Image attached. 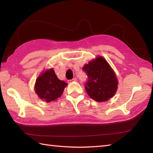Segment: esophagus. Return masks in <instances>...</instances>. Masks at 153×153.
Returning a JSON list of instances; mask_svg holds the SVG:
<instances>
[{
	"mask_svg": "<svg viewBox=\"0 0 153 153\" xmlns=\"http://www.w3.org/2000/svg\"><path fill=\"white\" fill-rule=\"evenodd\" d=\"M75 81H76V78H74V79H73L72 80H68V82H69V83H72V82H75Z\"/></svg>",
	"mask_w": 153,
	"mask_h": 153,
	"instance_id": "esophagus-1",
	"label": "esophagus"
}]
</instances>
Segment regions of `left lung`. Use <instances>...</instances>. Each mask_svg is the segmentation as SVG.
Here are the masks:
<instances>
[{
	"label": "left lung",
	"instance_id": "left-lung-1",
	"mask_svg": "<svg viewBox=\"0 0 153 153\" xmlns=\"http://www.w3.org/2000/svg\"><path fill=\"white\" fill-rule=\"evenodd\" d=\"M82 70L87 74L85 89L91 99L105 102L114 96L119 81L113 69L102 56L91 60L84 65Z\"/></svg>",
	"mask_w": 153,
	"mask_h": 153
}]
</instances>
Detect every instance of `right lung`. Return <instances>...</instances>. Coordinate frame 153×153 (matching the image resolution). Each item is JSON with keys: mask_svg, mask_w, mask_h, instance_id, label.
I'll return each instance as SVG.
<instances>
[{"mask_svg": "<svg viewBox=\"0 0 153 153\" xmlns=\"http://www.w3.org/2000/svg\"><path fill=\"white\" fill-rule=\"evenodd\" d=\"M67 86V83L64 80H59L54 69L51 68L43 71L37 78L34 91L40 99L49 102L56 100L60 97Z\"/></svg>", "mask_w": 153, "mask_h": 153, "instance_id": "right-lung-1", "label": "right lung"}]
</instances>
